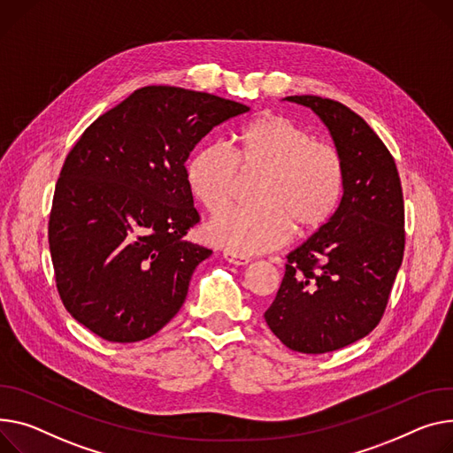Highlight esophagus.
Returning a JSON list of instances; mask_svg holds the SVG:
<instances>
[{"label": "esophagus", "instance_id": "obj_1", "mask_svg": "<svg viewBox=\"0 0 453 453\" xmlns=\"http://www.w3.org/2000/svg\"><path fill=\"white\" fill-rule=\"evenodd\" d=\"M224 258H226L229 264H233V265H248V264L251 262L250 257H246V255H234V253H231V251H226V253H224Z\"/></svg>", "mask_w": 453, "mask_h": 453}]
</instances>
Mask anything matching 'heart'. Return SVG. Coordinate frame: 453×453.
<instances>
[{
	"label": "heart",
	"instance_id": "b5f03b06",
	"mask_svg": "<svg viewBox=\"0 0 453 453\" xmlns=\"http://www.w3.org/2000/svg\"><path fill=\"white\" fill-rule=\"evenodd\" d=\"M251 207H231L205 226L211 244L234 255L282 248L293 234L320 229L339 207L344 164L337 150L315 142L293 119L264 112L222 143L202 145L188 162V184L196 200L219 213L234 196L242 174L260 173Z\"/></svg>",
	"mask_w": 453,
	"mask_h": 453
}]
</instances>
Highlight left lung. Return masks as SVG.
<instances>
[{"label":"left lung","instance_id":"1","mask_svg":"<svg viewBox=\"0 0 453 453\" xmlns=\"http://www.w3.org/2000/svg\"><path fill=\"white\" fill-rule=\"evenodd\" d=\"M327 127L344 164L337 211L288 255L264 319L293 351L327 353L366 337L386 310L404 255V200L394 157L341 102L288 96Z\"/></svg>","mask_w":453,"mask_h":453}]
</instances>
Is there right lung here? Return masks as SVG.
Returning <instances> with one entry per match:
<instances>
[{"mask_svg": "<svg viewBox=\"0 0 453 453\" xmlns=\"http://www.w3.org/2000/svg\"><path fill=\"white\" fill-rule=\"evenodd\" d=\"M250 107L198 90L142 87L90 124L59 173L49 248L65 310L109 342H138L182 308L211 250L188 242L200 220L186 162Z\"/></svg>", "mask_w": 453, "mask_h": 453, "instance_id": "1", "label": "right lung"}]
</instances>
